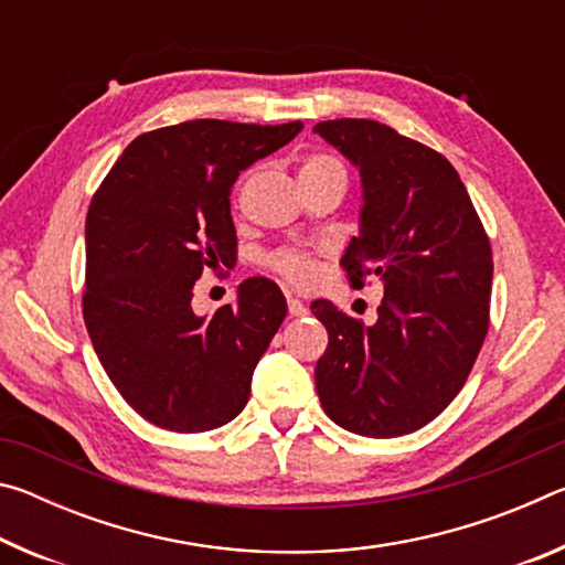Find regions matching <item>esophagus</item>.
<instances>
[{
	"label": "esophagus",
	"instance_id": "obj_1",
	"mask_svg": "<svg viewBox=\"0 0 565 565\" xmlns=\"http://www.w3.org/2000/svg\"><path fill=\"white\" fill-rule=\"evenodd\" d=\"M289 313H291V317H306V313H309V309H306V306L299 299H294V296H289Z\"/></svg>",
	"mask_w": 565,
	"mask_h": 565
}]
</instances>
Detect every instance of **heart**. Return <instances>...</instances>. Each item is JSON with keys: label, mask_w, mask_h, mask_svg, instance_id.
<instances>
[{"label": "heart", "mask_w": 565, "mask_h": 565, "mask_svg": "<svg viewBox=\"0 0 565 565\" xmlns=\"http://www.w3.org/2000/svg\"><path fill=\"white\" fill-rule=\"evenodd\" d=\"M331 169L343 171L341 161L329 157V154H311L303 159L301 174H317V171H331ZM271 264L276 271L284 274L286 279H291V281H306V279H311V274H313L311 259L301 252H279L271 259Z\"/></svg>", "instance_id": "obj_1"}]
</instances>
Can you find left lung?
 <instances>
[{
  "label": "left lung",
  "mask_w": 565,
  "mask_h": 565,
  "mask_svg": "<svg viewBox=\"0 0 565 565\" xmlns=\"http://www.w3.org/2000/svg\"><path fill=\"white\" fill-rule=\"evenodd\" d=\"M313 131L361 177V226L341 266L359 289L366 276L384 284L371 327L327 299L311 303L329 331L313 371L321 406L351 434L404 436L451 404L483 347L489 236L438 151L371 119L319 121Z\"/></svg>",
  "instance_id": "left-lung-1"
}]
</instances>
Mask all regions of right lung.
I'll list each match as a JSON object with an SVG mask.
<instances>
[{
    "mask_svg": "<svg viewBox=\"0 0 565 565\" xmlns=\"http://www.w3.org/2000/svg\"><path fill=\"white\" fill-rule=\"evenodd\" d=\"M194 119L141 134L87 214L84 321L104 371L149 424L202 434L242 414L252 376L286 317L262 276L212 317L191 309L206 269L236 262L228 194L238 177L301 131Z\"/></svg>",
    "mask_w": 565,
    "mask_h": 565,
    "instance_id": "add662e5",
    "label": "right lung"
}]
</instances>
